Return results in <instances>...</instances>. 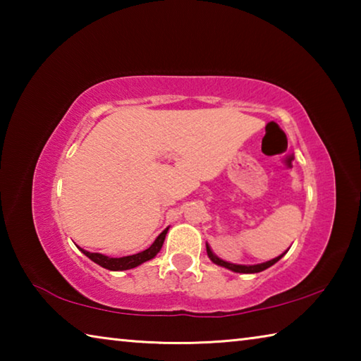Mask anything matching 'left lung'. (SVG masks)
I'll list each match as a JSON object with an SVG mask.
<instances>
[{
    "instance_id": "left-lung-1",
    "label": "left lung",
    "mask_w": 361,
    "mask_h": 361,
    "mask_svg": "<svg viewBox=\"0 0 361 361\" xmlns=\"http://www.w3.org/2000/svg\"><path fill=\"white\" fill-rule=\"evenodd\" d=\"M207 255H209V258L215 262V264H218V266H223V267H226V269H231V271H234V272H242V274H256V272H261V271H264V269H267V267H271L272 264H276V262L282 258L283 255H280V256H277V258H274V259H271V261H267V262H262V264H255V266H240V264H231V262H226V261H223V259H219L218 256H215L212 253V250H210V247L207 245Z\"/></svg>"
}]
</instances>
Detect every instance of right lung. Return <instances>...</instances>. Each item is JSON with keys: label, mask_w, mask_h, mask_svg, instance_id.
Here are the masks:
<instances>
[{"label": "right lung", "mask_w": 361, "mask_h": 361, "mask_svg": "<svg viewBox=\"0 0 361 361\" xmlns=\"http://www.w3.org/2000/svg\"><path fill=\"white\" fill-rule=\"evenodd\" d=\"M167 231H169V228L166 231H162L149 248H146L145 252H140V253L132 255V256H122V258H109V256H105L102 253H90V252H85V250H82V248H79V250H81V252L85 256H87V258H90L102 267L109 269V271H126V269L137 267V266L142 264V262L154 258V256L159 253V250L162 248V243H164V240H166Z\"/></svg>", "instance_id": "right-lung-1"}]
</instances>
